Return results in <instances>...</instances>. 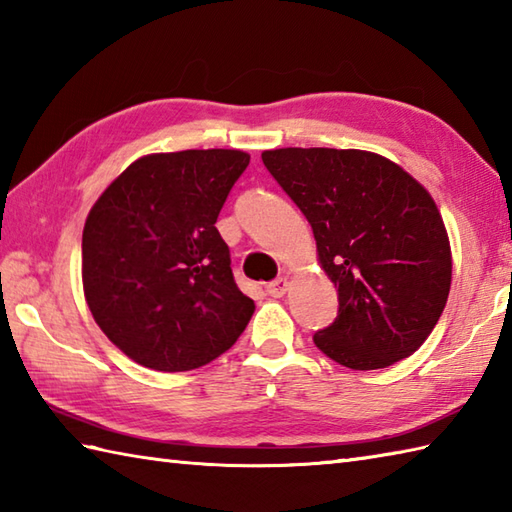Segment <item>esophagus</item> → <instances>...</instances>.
<instances>
[{"mask_svg": "<svg viewBox=\"0 0 512 512\" xmlns=\"http://www.w3.org/2000/svg\"><path fill=\"white\" fill-rule=\"evenodd\" d=\"M266 290H268L270 297H284L286 292H288V279L286 277H279L275 281H270V284L266 286Z\"/></svg>", "mask_w": 512, "mask_h": 512, "instance_id": "1", "label": "esophagus"}]
</instances>
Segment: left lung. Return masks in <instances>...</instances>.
I'll use <instances>...</instances> for the list:
<instances>
[{"label": "left lung", "instance_id": "obj_1", "mask_svg": "<svg viewBox=\"0 0 512 512\" xmlns=\"http://www.w3.org/2000/svg\"><path fill=\"white\" fill-rule=\"evenodd\" d=\"M262 160L312 226L339 317L314 345L350 369H380L427 341L447 306L451 246L429 191L361 149L286 147Z\"/></svg>", "mask_w": 512, "mask_h": 512}]
</instances>
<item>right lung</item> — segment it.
Wrapping results in <instances>:
<instances>
[{
	"instance_id": "1",
	"label": "right lung",
	"mask_w": 512,
	"mask_h": 512,
	"mask_svg": "<svg viewBox=\"0 0 512 512\" xmlns=\"http://www.w3.org/2000/svg\"><path fill=\"white\" fill-rule=\"evenodd\" d=\"M250 156L187 149L132 162L83 228V292L118 350L156 372H189L224 354L255 301L237 288L217 215Z\"/></svg>"
}]
</instances>
